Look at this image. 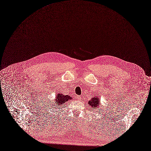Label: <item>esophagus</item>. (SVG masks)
Returning a JSON list of instances; mask_svg holds the SVG:
<instances>
[{
    "instance_id": "esophagus-1",
    "label": "esophagus",
    "mask_w": 151,
    "mask_h": 151,
    "mask_svg": "<svg viewBox=\"0 0 151 151\" xmlns=\"http://www.w3.org/2000/svg\"><path fill=\"white\" fill-rule=\"evenodd\" d=\"M77 99H78V100H80V99H81V96H77Z\"/></svg>"
}]
</instances>
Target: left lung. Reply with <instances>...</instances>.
Listing matches in <instances>:
<instances>
[{
  "mask_svg": "<svg viewBox=\"0 0 151 151\" xmlns=\"http://www.w3.org/2000/svg\"><path fill=\"white\" fill-rule=\"evenodd\" d=\"M88 104L91 109H97L101 106L100 97V96H94L90 100L88 101Z\"/></svg>",
  "mask_w": 151,
  "mask_h": 151,
  "instance_id": "obj_1",
  "label": "left lung"
}]
</instances>
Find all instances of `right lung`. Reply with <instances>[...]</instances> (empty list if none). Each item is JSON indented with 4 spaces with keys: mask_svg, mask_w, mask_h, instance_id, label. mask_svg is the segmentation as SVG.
Instances as JSON below:
<instances>
[{
    "mask_svg": "<svg viewBox=\"0 0 151 151\" xmlns=\"http://www.w3.org/2000/svg\"><path fill=\"white\" fill-rule=\"evenodd\" d=\"M54 94L55 97V100H51L50 98H47L46 100L45 109H46L49 113H52L54 111H59L63 106H64L68 101H70L72 99L69 95L64 93L63 94V92L60 90Z\"/></svg>",
    "mask_w": 151,
    "mask_h": 151,
    "instance_id": "add662e5",
    "label": "right lung"
}]
</instances>
